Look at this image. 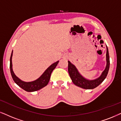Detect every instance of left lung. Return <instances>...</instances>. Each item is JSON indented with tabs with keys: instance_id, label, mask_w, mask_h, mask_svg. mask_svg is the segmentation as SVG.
Returning a JSON list of instances; mask_svg holds the SVG:
<instances>
[{
	"instance_id": "1",
	"label": "left lung",
	"mask_w": 121,
	"mask_h": 121,
	"mask_svg": "<svg viewBox=\"0 0 121 121\" xmlns=\"http://www.w3.org/2000/svg\"><path fill=\"white\" fill-rule=\"evenodd\" d=\"M106 48V66H105L104 70L102 72L100 76L94 80H88L83 77L80 74L75 66L73 65L69 61H68L69 74L70 78L71 79L72 82L75 85L82 88L85 89H93L97 87L103 82L107 76L110 65L109 52H108V47L107 46Z\"/></svg>"
}]
</instances>
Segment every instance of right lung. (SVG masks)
I'll list each match as a JSON object with an SVG mask.
<instances>
[{
	"mask_svg": "<svg viewBox=\"0 0 121 121\" xmlns=\"http://www.w3.org/2000/svg\"><path fill=\"white\" fill-rule=\"evenodd\" d=\"M12 56H13V51L12 52L10 58V70L12 78H13L14 82H16L18 86L22 88L23 89H24V91H28V92L39 91V90L46 86L49 82L52 72L55 69L56 66L57 65V64L59 62V61H57L54 62L50 65L44 71V73L36 80L32 81V82H26L18 78L14 73L13 68H12Z\"/></svg>",
	"mask_w": 121,
	"mask_h": 121,
	"instance_id": "obj_1",
	"label": "right lung"
}]
</instances>
